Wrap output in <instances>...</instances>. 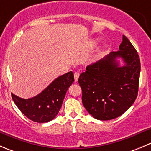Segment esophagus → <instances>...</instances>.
<instances>
[{
    "label": "esophagus",
    "instance_id": "1",
    "mask_svg": "<svg viewBox=\"0 0 151 151\" xmlns=\"http://www.w3.org/2000/svg\"><path fill=\"white\" fill-rule=\"evenodd\" d=\"M74 80H75V81H77L79 79V77H80V74H79L78 72H74Z\"/></svg>",
    "mask_w": 151,
    "mask_h": 151
}]
</instances>
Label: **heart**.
<instances>
[{"mask_svg":"<svg viewBox=\"0 0 151 151\" xmlns=\"http://www.w3.org/2000/svg\"><path fill=\"white\" fill-rule=\"evenodd\" d=\"M96 45V41H92L91 43L90 46H91V47H93V46H95Z\"/></svg>","mask_w":151,"mask_h":151,"instance_id":"b5f03b06","label":"heart"}]
</instances>
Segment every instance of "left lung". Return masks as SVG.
<instances>
[{
	"instance_id": "left-lung-1",
	"label": "left lung",
	"mask_w": 151,
	"mask_h": 151,
	"mask_svg": "<svg viewBox=\"0 0 151 151\" xmlns=\"http://www.w3.org/2000/svg\"><path fill=\"white\" fill-rule=\"evenodd\" d=\"M119 49L88 65L79 77L83 105L99 120H111L123 114L138 94L139 56L125 35ZM117 58H122L123 65H119Z\"/></svg>"
}]
</instances>
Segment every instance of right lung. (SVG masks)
<instances>
[{
    "label": "right lung",
    "instance_id": "right-lung-1",
    "mask_svg": "<svg viewBox=\"0 0 151 151\" xmlns=\"http://www.w3.org/2000/svg\"><path fill=\"white\" fill-rule=\"evenodd\" d=\"M74 82L72 71L55 79L40 93L29 99H23L12 93L13 101L23 114L35 122L52 120L59 113L67 90Z\"/></svg>",
    "mask_w": 151,
    "mask_h": 151
}]
</instances>
